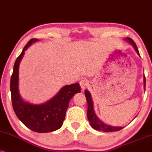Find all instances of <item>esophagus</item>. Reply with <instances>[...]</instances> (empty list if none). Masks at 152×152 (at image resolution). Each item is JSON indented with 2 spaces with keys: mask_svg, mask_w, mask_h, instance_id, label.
I'll list each match as a JSON object with an SVG mask.
<instances>
[{
  "mask_svg": "<svg viewBox=\"0 0 152 152\" xmlns=\"http://www.w3.org/2000/svg\"><path fill=\"white\" fill-rule=\"evenodd\" d=\"M80 87H81L82 90H85L86 88L88 87V85H89V82H88L87 80H82L80 82Z\"/></svg>",
  "mask_w": 152,
  "mask_h": 152,
  "instance_id": "obj_1",
  "label": "esophagus"
}]
</instances>
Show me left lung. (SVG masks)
Here are the masks:
<instances>
[{"mask_svg":"<svg viewBox=\"0 0 152 152\" xmlns=\"http://www.w3.org/2000/svg\"><path fill=\"white\" fill-rule=\"evenodd\" d=\"M125 41H127V42L130 43V44L133 46V48L135 50L137 53L140 56L139 50L137 49V47L135 43L134 42V41L132 40V39L130 38H125ZM144 83H145V85H146V79L144 75ZM85 94L86 96V99H87V105H88V108H87V118L88 120H89V123H90L91 126L96 130H99V131H103V132H115V131H118L123 129L124 127H119V126H112V125H109L104 123V122H102L100 119L97 117V115L95 113L94 110V104L92 98H91V94L88 90L85 91ZM135 117L134 118V119L135 118Z\"/></svg>","mask_w":152,"mask_h":152,"instance_id":"left-lung-1","label":"left lung"}]
</instances>
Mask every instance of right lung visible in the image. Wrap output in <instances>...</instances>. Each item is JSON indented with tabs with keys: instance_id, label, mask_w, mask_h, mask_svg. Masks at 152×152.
Instances as JSON below:
<instances>
[{
	"instance_id": "right-lung-1",
	"label": "right lung",
	"mask_w": 152,
	"mask_h": 152,
	"mask_svg": "<svg viewBox=\"0 0 152 152\" xmlns=\"http://www.w3.org/2000/svg\"><path fill=\"white\" fill-rule=\"evenodd\" d=\"M38 41L31 39L15 61L10 79V91L13 109L19 120L31 130L45 133L61 128L69 102L75 94L81 91V87L78 83L65 85L53 97L40 104H31L22 99L19 92V66L24 51Z\"/></svg>"
}]
</instances>
